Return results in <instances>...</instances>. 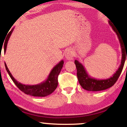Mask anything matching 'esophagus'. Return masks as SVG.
<instances>
[{
  "mask_svg": "<svg viewBox=\"0 0 127 127\" xmlns=\"http://www.w3.org/2000/svg\"><path fill=\"white\" fill-rule=\"evenodd\" d=\"M74 57V53L73 51L71 49H67L65 52V58H66V59L68 60H71Z\"/></svg>",
  "mask_w": 127,
  "mask_h": 127,
  "instance_id": "34e87169",
  "label": "esophagus"
}]
</instances>
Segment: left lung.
<instances>
[{
  "label": "left lung",
  "instance_id": "8db88e82",
  "mask_svg": "<svg viewBox=\"0 0 127 127\" xmlns=\"http://www.w3.org/2000/svg\"><path fill=\"white\" fill-rule=\"evenodd\" d=\"M109 24L111 25L113 30L117 34L118 38L120 41L122 51V59L121 62V64L118 69L116 71V72L112 75V77L107 79L99 80V79L94 78L90 77L88 74L86 69L81 63H80L78 61L75 60L74 62H75L76 68H77V75L79 83L81 85V87L86 90L97 92V91L106 90V89H108L114 86L120 77L122 71H123L126 58L127 59V40L126 43H125L124 38H123L120 32H118L117 28L115 27L114 25L111 22H109ZM126 54L127 55V57H126Z\"/></svg>",
  "mask_w": 127,
  "mask_h": 127
}]
</instances>
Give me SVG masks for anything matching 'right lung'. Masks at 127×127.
<instances>
[{"label":"right lung","instance_id":"add662e5","mask_svg":"<svg viewBox=\"0 0 127 127\" xmlns=\"http://www.w3.org/2000/svg\"><path fill=\"white\" fill-rule=\"evenodd\" d=\"M13 30V28L12 29V30L10 31V32L9 33V35L7 36V38L6 39L5 42H4V53H5L6 50L7 41H8L9 38H10V36ZM4 65H5L6 69L7 72L9 74V75L10 77L12 80L13 83L15 84L17 87L21 91H22V92L27 94V95H30V96H32L45 97L53 93L55 90V89H56V87H57L58 84V77L61 72V69H62V67H63L64 61H61L57 65H55L53 67V69L50 71L48 77H47V78L46 79L45 81L36 85H25L21 84V83H19L18 81H16L15 79L13 78L11 73L10 72L9 70L7 68L6 63H4Z\"/></svg>","mask_w":127,"mask_h":127}]
</instances>
